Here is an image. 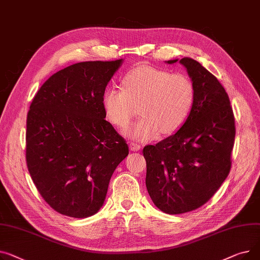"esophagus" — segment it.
<instances>
[{
    "label": "esophagus",
    "instance_id": "esophagus-1",
    "mask_svg": "<svg viewBox=\"0 0 260 260\" xmlns=\"http://www.w3.org/2000/svg\"><path fill=\"white\" fill-rule=\"evenodd\" d=\"M129 147H130V150H132V151H140L141 148H142L140 144H137V143H135V142H131L130 145H129Z\"/></svg>",
    "mask_w": 260,
    "mask_h": 260
}]
</instances>
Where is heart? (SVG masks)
Returning <instances> with one entry per match:
<instances>
[{
    "label": "heart",
    "instance_id": "b5f03b06",
    "mask_svg": "<svg viewBox=\"0 0 260 260\" xmlns=\"http://www.w3.org/2000/svg\"><path fill=\"white\" fill-rule=\"evenodd\" d=\"M123 88L110 86L102 98L107 118L124 128L139 113L143 115L126 134L140 141L176 132L187 120L195 102V86L188 75L141 66L129 71Z\"/></svg>",
    "mask_w": 260,
    "mask_h": 260
}]
</instances>
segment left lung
<instances>
[{
  "label": "left lung",
  "mask_w": 260,
  "mask_h": 260,
  "mask_svg": "<svg viewBox=\"0 0 260 260\" xmlns=\"http://www.w3.org/2000/svg\"><path fill=\"white\" fill-rule=\"evenodd\" d=\"M179 63L195 86L193 108L175 134L143 150L148 193L172 215L196 210L215 194L231 170L235 140V118L222 85L197 60L184 57Z\"/></svg>",
  "instance_id": "8db88e82"
}]
</instances>
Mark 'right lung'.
Returning a JSON list of instances; mask_svg holds the SVG:
<instances>
[{
    "mask_svg": "<svg viewBox=\"0 0 260 260\" xmlns=\"http://www.w3.org/2000/svg\"><path fill=\"white\" fill-rule=\"evenodd\" d=\"M123 59L82 62L57 71L27 114L26 161L44 201L86 218L103 206L110 178L129 148L105 119L103 93Z\"/></svg>",
    "mask_w": 260,
    "mask_h": 260,
    "instance_id": "right-lung-1",
    "label": "right lung"
}]
</instances>
